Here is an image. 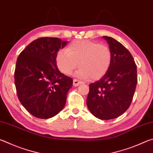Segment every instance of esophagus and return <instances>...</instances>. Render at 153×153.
Here are the masks:
<instances>
[{
    "mask_svg": "<svg viewBox=\"0 0 153 153\" xmlns=\"http://www.w3.org/2000/svg\"><path fill=\"white\" fill-rule=\"evenodd\" d=\"M82 84V82L79 81V80H77V79H74V81H73L74 86H78L79 85Z\"/></svg>",
    "mask_w": 153,
    "mask_h": 153,
    "instance_id": "esophagus-1",
    "label": "esophagus"
}]
</instances>
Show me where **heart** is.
I'll list each match as a JSON object with an SVG mask.
<instances>
[{"label": "heart", "instance_id": "b5f03b06", "mask_svg": "<svg viewBox=\"0 0 153 153\" xmlns=\"http://www.w3.org/2000/svg\"><path fill=\"white\" fill-rule=\"evenodd\" d=\"M111 61L112 53L107 45L88 40L73 41L56 56L57 68L65 75H70L78 62L80 67L75 76L82 79L102 78L109 69Z\"/></svg>", "mask_w": 153, "mask_h": 153}]
</instances>
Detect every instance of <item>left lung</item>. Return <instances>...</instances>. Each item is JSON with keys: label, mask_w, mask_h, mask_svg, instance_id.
<instances>
[{"label": "left lung", "mask_w": 153, "mask_h": 153, "mask_svg": "<svg viewBox=\"0 0 153 153\" xmlns=\"http://www.w3.org/2000/svg\"><path fill=\"white\" fill-rule=\"evenodd\" d=\"M112 53L110 68L98 81L90 84L86 104L100 120L117 118L131 105L137 84V67L134 58L122 44L102 36Z\"/></svg>", "instance_id": "left-lung-1"}]
</instances>
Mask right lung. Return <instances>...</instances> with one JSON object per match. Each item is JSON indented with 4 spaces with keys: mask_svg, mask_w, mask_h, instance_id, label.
<instances>
[{
    "mask_svg": "<svg viewBox=\"0 0 153 153\" xmlns=\"http://www.w3.org/2000/svg\"><path fill=\"white\" fill-rule=\"evenodd\" d=\"M67 43L58 38H38L18 56L15 70L18 98L36 117H53L65 105L73 79L59 70L56 56Z\"/></svg>",
    "mask_w": 153,
    "mask_h": 153,
    "instance_id": "right-lung-1",
    "label": "right lung"
}]
</instances>
